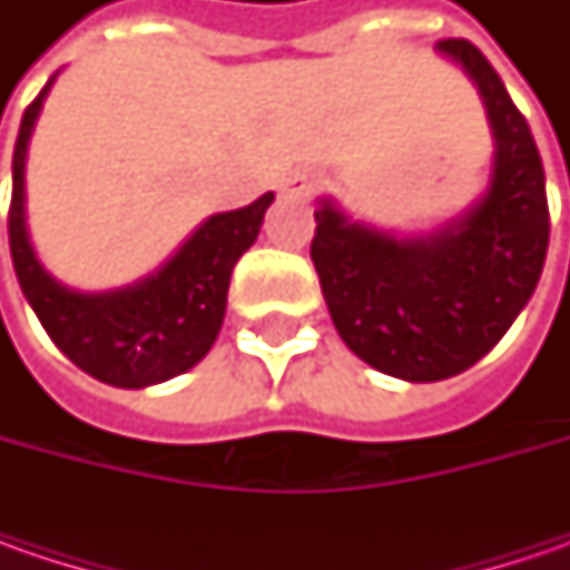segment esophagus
<instances>
[{"label": "esophagus", "instance_id": "obj_1", "mask_svg": "<svg viewBox=\"0 0 570 570\" xmlns=\"http://www.w3.org/2000/svg\"><path fill=\"white\" fill-rule=\"evenodd\" d=\"M317 189V174L314 170H292L288 177H282L278 184V193L282 196H295V199H304Z\"/></svg>", "mask_w": 570, "mask_h": 570}]
</instances>
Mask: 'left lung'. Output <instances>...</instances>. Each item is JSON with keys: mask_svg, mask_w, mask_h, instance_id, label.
I'll return each instance as SVG.
<instances>
[{"mask_svg": "<svg viewBox=\"0 0 570 570\" xmlns=\"http://www.w3.org/2000/svg\"><path fill=\"white\" fill-rule=\"evenodd\" d=\"M482 98L492 129L485 193L419 234L355 222L317 199L311 259L342 342L381 374L431 383L489 355L537 292L549 250L546 174L533 132L470 40H441Z\"/></svg>", "mask_w": 570, "mask_h": 570, "instance_id": "1", "label": "left lung"}]
</instances>
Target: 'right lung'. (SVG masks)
I'll return each instance as SVG.
<instances>
[{
  "label": "right lung",
  "mask_w": 570,
  "mask_h": 570,
  "mask_svg": "<svg viewBox=\"0 0 570 570\" xmlns=\"http://www.w3.org/2000/svg\"><path fill=\"white\" fill-rule=\"evenodd\" d=\"M56 76L21 117L11 158L9 244L18 285L56 348L100 383L142 390L189 371L218 340L234 263L250 250L275 193L208 215L155 273L110 292H78L47 273L28 228L24 167L33 126Z\"/></svg>",
  "instance_id": "obj_1"
}]
</instances>
